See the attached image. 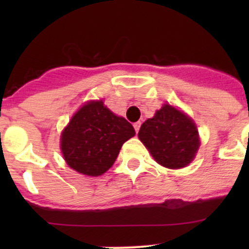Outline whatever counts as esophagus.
<instances>
[{
    "label": "esophagus",
    "mask_w": 249,
    "mask_h": 249,
    "mask_svg": "<svg viewBox=\"0 0 249 249\" xmlns=\"http://www.w3.org/2000/svg\"><path fill=\"white\" fill-rule=\"evenodd\" d=\"M134 127H135V131H136V134H137V132L140 131V127H141V122H137V123H135V124H134Z\"/></svg>",
    "instance_id": "34e87169"
}]
</instances>
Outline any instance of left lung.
<instances>
[{
  "label": "left lung",
  "instance_id": "8db88e82",
  "mask_svg": "<svg viewBox=\"0 0 249 249\" xmlns=\"http://www.w3.org/2000/svg\"><path fill=\"white\" fill-rule=\"evenodd\" d=\"M139 139L158 164L172 170L188 166L200 147L192 118L166 104L141 125Z\"/></svg>",
  "mask_w": 249,
  "mask_h": 249
}]
</instances>
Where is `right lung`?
Segmentation results:
<instances>
[{
  "mask_svg": "<svg viewBox=\"0 0 249 249\" xmlns=\"http://www.w3.org/2000/svg\"><path fill=\"white\" fill-rule=\"evenodd\" d=\"M134 136V126L100 100L87 102L74 113L62 131L60 145L71 169L97 177L112 167L122 145Z\"/></svg>",
  "mask_w": 249,
  "mask_h": 249,
  "instance_id": "add662e5",
  "label": "right lung"
}]
</instances>
